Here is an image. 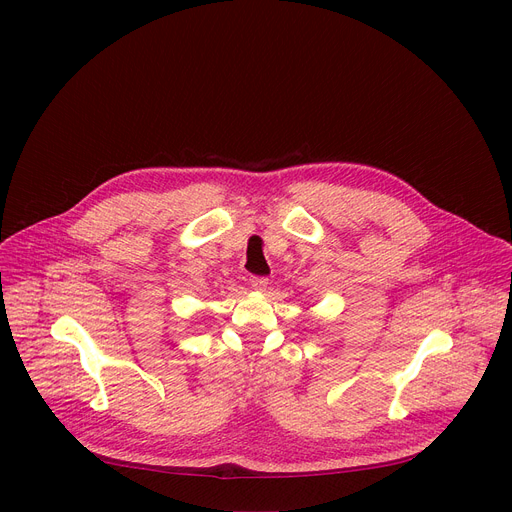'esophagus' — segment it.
<instances>
[{
    "label": "esophagus",
    "instance_id": "obj_1",
    "mask_svg": "<svg viewBox=\"0 0 512 512\" xmlns=\"http://www.w3.org/2000/svg\"><path fill=\"white\" fill-rule=\"evenodd\" d=\"M267 283H269L267 277H255V275L249 277V285H251L253 289H257V291H263V289L267 287Z\"/></svg>",
    "mask_w": 512,
    "mask_h": 512
}]
</instances>
